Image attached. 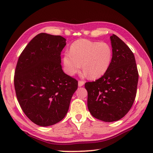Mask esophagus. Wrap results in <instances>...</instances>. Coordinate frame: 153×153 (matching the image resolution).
<instances>
[{
    "mask_svg": "<svg viewBox=\"0 0 153 153\" xmlns=\"http://www.w3.org/2000/svg\"><path fill=\"white\" fill-rule=\"evenodd\" d=\"M84 83H85V82H84L83 81L79 80V82H78V85H79V87H82V86H83V85H84Z\"/></svg>",
    "mask_w": 153,
    "mask_h": 153,
    "instance_id": "1",
    "label": "esophagus"
}]
</instances>
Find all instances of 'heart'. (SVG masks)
<instances>
[{
	"mask_svg": "<svg viewBox=\"0 0 153 153\" xmlns=\"http://www.w3.org/2000/svg\"><path fill=\"white\" fill-rule=\"evenodd\" d=\"M112 50L105 42L79 39L71 45L69 53L63 57L64 71L70 76H74L83 70L91 79H97L105 74L111 64Z\"/></svg>",
	"mask_w": 153,
	"mask_h": 153,
	"instance_id": "1",
	"label": "heart"
}]
</instances>
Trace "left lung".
<instances>
[{"instance_id": "1", "label": "left lung", "mask_w": 153, "mask_h": 153, "mask_svg": "<svg viewBox=\"0 0 153 153\" xmlns=\"http://www.w3.org/2000/svg\"><path fill=\"white\" fill-rule=\"evenodd\" d=\"M110 38L112 60L108 70L95 82L85 83L89 112L95 118L106 122L119 120L131 109L139 79L133 52L116 35Z\"/></svg>"}]
</instances>
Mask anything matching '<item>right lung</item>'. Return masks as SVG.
Here are the masks:
<instances>
[{
    "label": "right lung",
    "instance_id": "add662e5",
    "mask_svg": "<svg viewBox=\"0 0 153 153\" xmlns=\"http://www.w3.org/2000/svg\"><path fill=\"white\" fill-rule=\"evenodd\" d=\"M66 41L60 35L38 34L22 51L16 64V97L23 112L38 126L61 121L78 86L77 80L62 69L60 54Z\"/></svg>",
    "mask_w": 153,
    "mask_h": 153
}]
</instances>
